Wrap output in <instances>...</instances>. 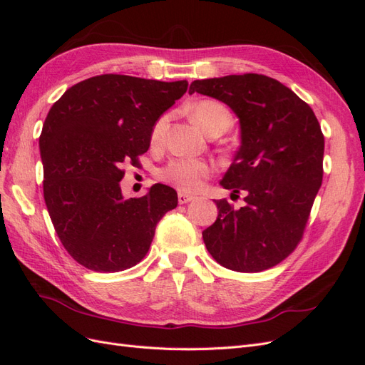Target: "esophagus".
<instances>
[{
	"label": "esophagus",
	"instance_id": "34e87169",
	"mask_svg": "<svg viewBox=\"0 0 365 365\" xmlns=\"http://www.w3.org/2000/svg\"><path fill=\"white\" fill-rule=\"evenodd\" d=\"M195 200V196H192V195H187V193H184V192H180L178 193V202L180 204H187V202H190V201H193Z\"/></svg>",
	"mask_w": 365,
	"mask_h": 365
}]
</instances>
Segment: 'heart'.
Instances as JSON below:
<instances>
[{"instance_id": "heart-1", "label": "heart", "mask_w": 365, "mask_h": 365, "mask_svg": "<svg viewBox=\"0 0 365 365\" xmlns=\"http://www.w3.org/2000/svg\"><path fill=\"white\" fill-rule=\"evenodd\" d=\"M189 114L193 123L207 135L217 134V132L222 134L233 123V117H231L228 109L216 101L195 102L189 108ZM168 115H163L153 125L150 130L152 146H158L161 143L164 129L168 126ZM210 173H212V168L205 161L180 158L165 165L160 176L161 180L172 184L178 190L193 193L202 189L204 181L208 178Z\"/></svg>"}]
</instances>
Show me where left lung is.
<instances>
[{
    "label": "left lung",
    "mask_w": 365,
    "mask_h": 365,
    "mask_svg": "<svg viewBox=\"0 0 365 365\" xmlns=\"http://www.w3.org/2000/svg\"><path fill=\"white\" fill-rule=\"evenodd\" d=\"M190 94L217 98L240 125V148L220 185L245 192V205L215 201L217 219L202 231L213 259L237 272L275 267L302 240L323 181L324 137L306 102L263 74L195 81Z\"/></svg>",
    "instance_id": "obj_1"
}]
</instances>
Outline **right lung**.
Masks as SVG:
<instances>
[{"mask_svg": "<svg viewBox=\"0 0 365 365\" xmlns=\"http://www.w3.org/2000/svg\"><path fill=\"white\" fill-rule=\"evenodd\" d=\"M189 82L102 74L73 85L51 106L39 137L43 200L70 256L97 272H117L146 256L160 219L178 205L169 185L125 200V163L138 164L155 121Z\"/></svg>", "mask_w": 365, "mask_h": 365, "instance_id": "add662e5", "label": "right lung"}]
</instances>
